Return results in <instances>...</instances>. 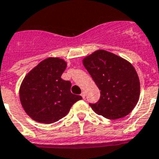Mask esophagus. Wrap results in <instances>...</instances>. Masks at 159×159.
Returning a JSON list of instances; mask_svg holds the SVG:
<instances>
[{"mask_svg":"<svg viewBox=\"0 0 159 159\" xmlns=\"http://www.w3.org/2000/svg\"><path fill=\"white\" fill-rule=\"evenodd\" d=\"M81 96H82L83 98H85V97H86V93L84 92V91H83V92L81 93Z\"/></svg>","mask_w":159,"mask_h":159,"instance_id":"1","label":"esophagus"}]
</instances>
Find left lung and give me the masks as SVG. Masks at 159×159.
Returning <instances> with one entry per match:
<instances>
[{
  "instance_id": "left-lung-1",
  "label": "left lung",
  "mask_w": 159,
  "mask_h": 159,
  "mask_svg": "<svg viewBox=\"0 0 159 159\" xmlns=\"http://www.w3.org/2000/svg\"><path fill=\"white\" fill-rule=\"evenodd\" d=\"M83 64L100 90V98L90 103L97 114L116 120L127 116L139 101V80L128 61L99 49L86 57Z\"/></svg>"
}]
</instances>
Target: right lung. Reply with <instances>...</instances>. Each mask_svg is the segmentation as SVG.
Listing matches in <instances>:
<instances>
[{
    "mask_svg": "<svg viewBox=\"0 0 159 159\" xmlns=\"http://www.w3.org/2000/svg\"><path fill=\"white\" fill-rule=\"evenodd\" d=\"M67 63L58 57L43 60L28 72L20 88V102L31 119L43 124L57 121L82 99L71 92L72 84L61 75Z\"/></svg>",
    "mask_w": 159,
    "mask_h": 159,
    "instance_id": "right-lung-1",
    "label": "right lung"
}]
</instances>
